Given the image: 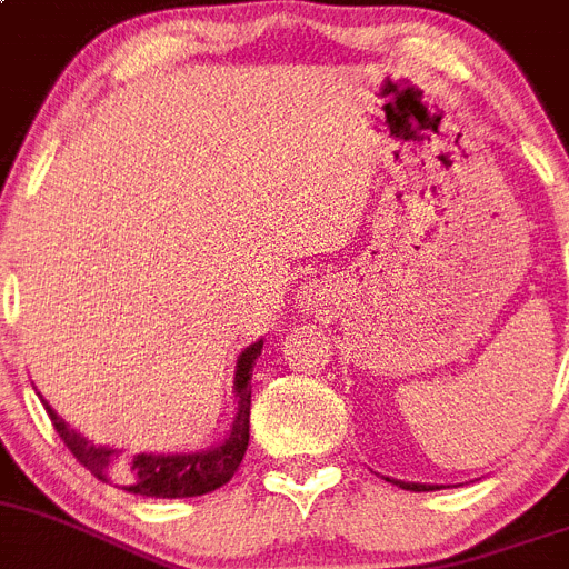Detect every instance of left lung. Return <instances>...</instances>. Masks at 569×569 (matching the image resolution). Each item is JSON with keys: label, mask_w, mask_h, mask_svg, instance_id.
I'll use <instances>...</instances> for the list:
<instances>
[{"label": "left lung", "mask_w": 569, "mask_h": 569, "mask_svg": "<svg viewBox=\"0 0 569 569\" xmlns=\"http://www.w3.org/2000/svg\"><path fill=\"white\" fill-rule=\"evenodd\" d=\"M395 483H401L403 490H412V492H429V490H435L432 483H403V481H395Z\"/></svg>", "instance_id": "obj_1"}]
</instances>
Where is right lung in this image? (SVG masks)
I'll return each instance as SVG.
<instances>
[{"label": "right lung", "mask_w": 569, "mask_h": 569, "mask_svg": "<svg viewBox=\"0 0 569 569\" xmlns=\"http://www.w3.org/2000/svg\"><path fill=\"white\" fill-rule=\"evenodd\" d=\"M263 352V340H254L246 346L234 369V395L237 415L231 421L229 435L223 443H217L202 452H180V456H157V452H140V456H122V449L102 447V443L88 441L53 412L48 401L46 409L51 415L53 429L66 441L82 467L100 481L122 487L126 492H134L142 498H194L223 487L231 481L246 449H249V415H251V367L257 355Z\"/></svg>", "instance_id": "add662e5"}]
</instances>
